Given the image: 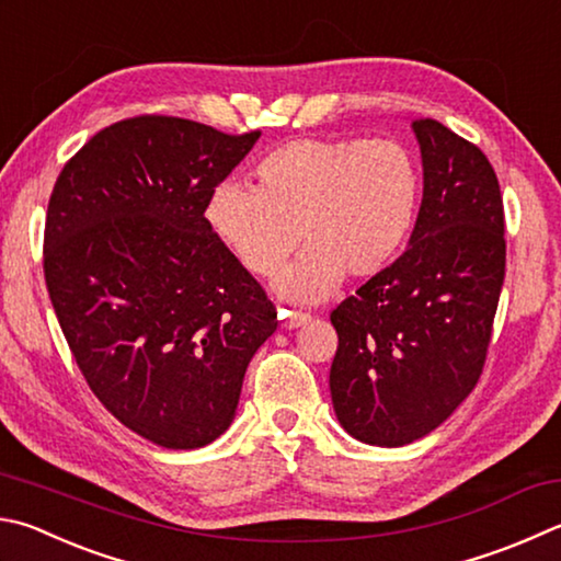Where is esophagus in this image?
<instances>
[{
    "instance_id": "1",
    "label": "esophagus",
    "mask_w": 561,
    "mask_h": 561,
    "mask_svg": "<svg viewBox=\"0 0 561 561\" xmlns=\"http://www.w3.org/2000/svg\"><path fill=\"white\" fill-rule=\"evenodd\" d=\"M279 319L284 329H299V325L307 323L311 316L309 313H301V311H287V309H279Z\"/></svg>"
}]
</instances>
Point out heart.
<instances>
[{
  "mask_svg": "<svg viewBox=\"0 0 561 561\" xmlns=\"http://www.w3.org/2000/svg\"><path fill=\"white\" fill-rule=\"evenodd\" d=\"M254 176V188L218 183L206 222L260 279H272L304 242L309 250L277 282L291 301L329 297L343 274L378 277L400 257L420 216V164L392 139H291L267 151Z\"/></svg>",
  "mask_w": 561,
  "mask_h": 561,
  "instance_id": "heart-1",
  "label": "heart"
}]
</instances>
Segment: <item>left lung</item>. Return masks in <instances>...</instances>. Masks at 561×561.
<instances>
[{"label": "left lung", "mask_w": 561, "mask_h": 561, "mask_svg": "<svg viewBox=\"0 0 561 561\" xmlns=\"http://www.w3.org/2000/svg\"><path fill=\"white\" fill-rule=\"evenodd\" d=\"M424 196L410 248L331 311L335 416L355 439L404 446L481 378L505 279V213L491 161L432 117L412 119Z\"/></svg>", "instance_id": "left-lung-1"}]
</instances>
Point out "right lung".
Returning a JSON list of instances; mask_svg holds the SVG:
<instances>
[{"mask_svg":"<svg viewBox=\"0 0 561 561\" xmlns=\"http://www.w3.org/2000/svg\"><path fill=\"white\" fill-rule=\"evenodd\" d=\"M260 131L139 115L90 137L50 193L44 277L90 390L127 430L198 449L228 430L277 331L260 282L206 222Z\"/></svg>","mask_w":561,"mask_h":561,"instance_id":"obj_1","label":"right lung"}]
</instances>
